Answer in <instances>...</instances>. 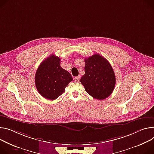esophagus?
I'll use <instances>...</instances> for the list:
<instances>
[{
    "label": "esophagus",
    "instance_id": "esophagus-1",
    "mask_svg": "<svg viewBox=\"0 0 154 154\" xmlns=\"http://www.w3.org/2000/svg\"><path fill=\"white\" fill-rule=\"evenodd\" d=\"M74 80L75 82H79V80H80V76H77V77H74Z\"/></svg>",
    "mask_w": 154,
    "mask_h": 154
}]
</instances>
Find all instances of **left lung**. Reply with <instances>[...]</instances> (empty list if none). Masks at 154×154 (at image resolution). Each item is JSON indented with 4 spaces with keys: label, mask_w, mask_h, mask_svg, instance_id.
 <instances>
[{
    "label": "left lung",
    "mask_w": 154,
    "mask_h": 154,
    "mask_svg": "<svg viewBox=\"0 0 154 154\" xmlns=\"http://www.w3.org/2000/svg\"><path fill=\"white\" fill-rule=\"evenodd\" d=\"M84 60L85 74L82 76L80 82L93 98L106 99L112 93L116 85V75L112 67L98 54H94Z\"/></svg>",
    "instance_id": "1"
}]
</instances>
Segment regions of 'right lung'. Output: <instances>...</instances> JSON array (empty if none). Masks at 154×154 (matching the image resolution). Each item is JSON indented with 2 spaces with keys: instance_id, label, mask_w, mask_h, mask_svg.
I'll list each match as a JSON object with an SVG mask.
<instances>
[{
  "instance_id": "obj_1",
  "label": "right lung",
  "mask_w": 154,
  "mask_h": 154,
  "mask_svg": "<svg viewBox=\"0 0 154 154\" xmlns=\"http://www.w3.org/2000/svg\"><path fill=\"white\" fill-rule=\"evenodd\" d=\"M61 59L51 54L39 65L35 75L37 91L46 99L54 100L65 91L73 78L60 66Z\"/></svg>"
}]
</instances>
